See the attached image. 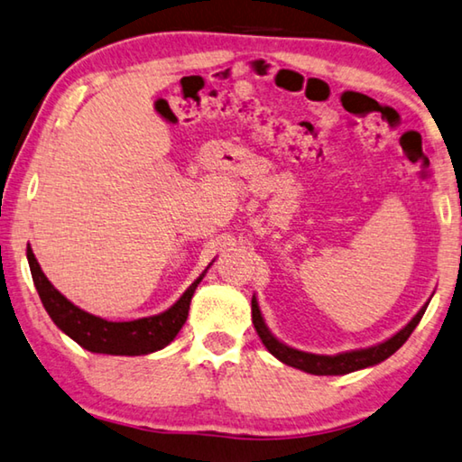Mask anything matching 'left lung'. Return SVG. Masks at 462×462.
<instances>
[{
	"instance_id": "left-lung-1",
	"label": "left lung",
	"mask_w": 462,
	"mask_h": 462,
	"mask_svg": "<svg viewBox=\"0 0 462 462\" xmlns=\"http://www.w3.org/2000/svg\"><path fill=\"white\" fill-rule=\"evenodd\" d=\"M426 307H428V302L420 309L418 315H415L402 331H397V334L391 339H387V342L376 344L373 347H365V350H352V352L337 354V356H319V354L300 352V350H294V347L286 346L282 342H278V339L268 331L266 323H263L255 297L252 299V321H254L255 331H258V336L262 339V344L268 347V352L272 354V356H276L278 360L284 362V365L294 366L299 370H305V373H309V374H321V376L323 374H347V373H354V370L379 365V362L387 360L391 354H395L399 347L407 342V337L411 336V331L418 328L420 319L423 317V313H426Z\"/></svg>"
}]
</instances>
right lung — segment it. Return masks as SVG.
I'll return each instance as SVG.
<instances>
[{
	"label": "right lung",
	"instance_id": "obj_1",
	"mask_svg": "<svg viewBox=\"0 0 462 462\" xmlns=\"http://www.w3.org/2000/svg\"><path fill=\"white\" fill-rule=\"evenodd\" d=\"M26 255L36 291H39L42 305L57 328L86 350L112 354V356H139V354H151L168 346L178 336L181 325L186 323L192 294L204 276L196 278L190 289L181 294L180 300L168 311L134 321H106L102 317L86 313L83 309L75 307L71 300H67L44 276L30 245Z\"/></svg>",
	"mask_w": 462,
	"mask_h": 462
}]
</instances>
